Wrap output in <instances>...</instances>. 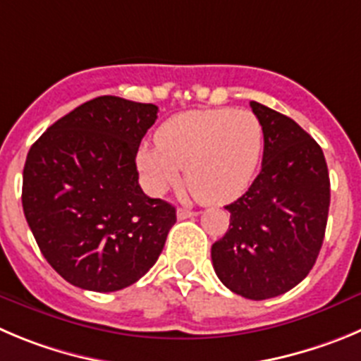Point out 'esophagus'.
<instances>
[{
    "label": "esophagus",
    "mask_w": 361,
    "mask_h": 361,
    "mask_svg": "<svg viewBox=\"0 0 361 361\" xmlns=\"http://www.w3.org/2000/svg\"><path fill=\"white\" fill-rule=\"evenodd\" d=\"M176 215H178V219H180V221H183V219L196 217L197 212H194V210H187V208H178Z\"/></svg>",
    "instance_id": "obj_1"
}]
</instances>
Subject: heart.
I'll return each mask as SVG.
<instances>
[{"instance_id": "b5f03b06", "label": "heart", "mask_w": 361, "mask_h": 361, "mask_svg": "<svg viewBox=\"0 0 361 361\" xmlns=\"http://www.w3.org/2000/svg\"><path fill=\"white\" fill-rule=\"evenodd\" d=\"M264 153V126L251 110H187L160 124L157 144H142L137 167L153 194L180 181L197 200L224 204L251 185Z\"/></svg>"}]
</instances>
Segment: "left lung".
Wrapping results in <instances>:
<instances>
[{
	"label": "left lung",
	"instance_id": "obj_1",
	"mask_svg": "<svg viewBox=\"0 0 361 361\" xmlns=\"http://www.w3.org/2000/svg\"><path fill=\"white\" fill-rule=\"evenodd\" d=\"M264 126L262 171L226 208L230 228L212 245L215 274L245 299H271L308 276L324 240L329 174L321 146L290 117L251 101Z\"/></svg>",
	"mask_w": 361,
	"mask_h": 361
}]
</instances>
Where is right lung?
Instances as JSON below:
<instances>
[{
	"mask_svg": "<svg viewBox=\"0 0 361 361\" xmlns=\"http://www.w3.org/2000/svg\"><path fill=\"white\" fill-rule=\"evenodd\" d=\"M157 112V104L99 96L30 147L25 217L44 258L74 287L121 290L160 257L176 208L144 194L135 164Z\"/></svg>",
	"mask_w": 361,
	"mask_h": 361,
	"instance_id": "right-lung-1",
	"label": "right lung"
}]
</instances>
